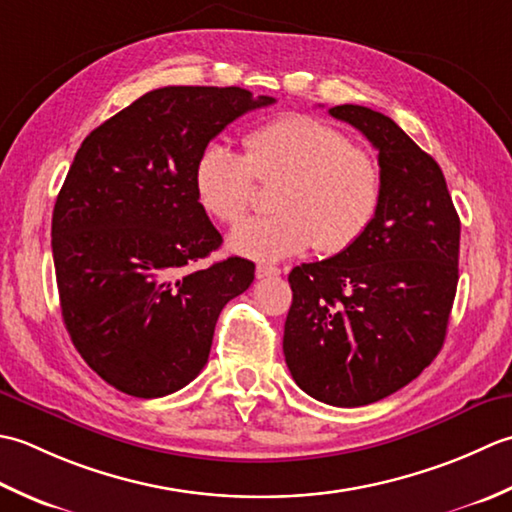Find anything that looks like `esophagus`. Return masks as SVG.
<instances>
[{
    "instance_id": "1",
    "label": "esophagus",
    "mask_w": 512,
    "mask_h": 512,
    "mask_svg": "<svg viewBox=\"0 0 512 512\" xmlns=\"http://www.w3.org/2000/svg\"><path fill=\"white\" fill-rule=\"evenodd\" d=\"M271 276H280V267L265 265V263L256 267V278H271Z\"/></svg>"
}]
</instances>
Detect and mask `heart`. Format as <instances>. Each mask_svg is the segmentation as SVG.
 Wrapping results in <instances>:
<instances>
[{
  "label": "heart",
  "mask_w": 512,
  "mask_h": 512,
  "mask_svg": "<svg viewBox=\"0 0 512 512\" xmlns=\"http://www.w3.org/2000/svg\"><path fill=\"white\" fill-rule=\"evenodd\" d=\"M243 148L207 145L194 168L198 203L227 225L240 223L253 204L256 180L279 181L272 197L279 212L238 225L229 236L234 254L283 260L314 245L340 254L371 227L382 201L380 165L336 125L285 114L247 132Z\"/></svg>",
  "instance_id": "heart-1"
}]
</instances>
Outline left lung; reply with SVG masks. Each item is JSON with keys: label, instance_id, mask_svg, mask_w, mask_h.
<instances>
[{"label": "left lung", "instance_id": "left-lung-1", "mask_svg": "<svg viewBox=\"0 0 512 512\" xmlns=\"http://www.w3.org/2000/svg\"><path fill=\"white\" fill-rule=\"evenodd\" d=\"M329 114L378 150L382 201L356 245L291 269L283 351L302 391L351 409L406 387L440 353L460 216L440 165L393 119L351 103Z\"/></svg>", "mask_w": 512, "mask_h": 512}]
</instances>
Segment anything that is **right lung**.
Masks as SVG:
<instances>
[{
  "mask_svg": "<svg viewBox=\"0 0 512 512\" xmlns=\"http://www.w3.org/2000/svg\"><path fill=\"white\" fill-rule=\"evenodd\" d=\"M271 97L229 86L145 92L83 139L52 212L61 316L88 367L134 398L183 389L205 367L229 300L254 280L194 192L218 132Z\"/></svg>",
  "mask_w": 512,
  "mask_h": 512,
  "instance_id": "obj_1",
  "label": "right lung"
}]
</instances>
